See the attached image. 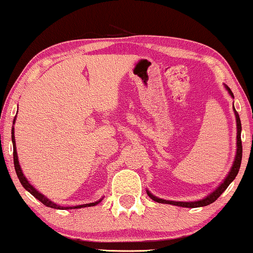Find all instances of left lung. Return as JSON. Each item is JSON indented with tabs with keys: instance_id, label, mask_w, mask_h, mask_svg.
Instances as JSON below:
<instances>
[{
	"instance_id": "obj_1",
	"label": "left lung",
	"mask_w": 253,
	"mask_h": 253,
	"mask_svg": "<svg viewBox=\"0 0 253 253\" xmlns=\"http://www.w3.org/2000/svg\"><path fill=\"white\" fill-rule=\"evenodd\" d=\"M227 89H228L229 94L233 96L234 97V94L230 90L229 87H227ZM235 111V116H236V123H237V152H236V157H235V162H234V165L232 167V169H230V172L227 177L225 179V181L220 184V186L216 188V189L213 191L212 194H210L208 197H205L204 199H201V201H197V202H173V201H165V199H162V198H158L154 196V195L148 193V196L150 197L151 199H154L155 202L157 203H164V204H172V205H176V206H182V208H201V206H206V205H210L212 204L213 202H215L216 199L220 197V195H221L223 191H225L227 188L230 183H232V181L236 177L238 170H240V167H241V162H242V140H241V130H242V126H241V119H240V116H238V113L236 110L234 109Z\"/></svg>"
}]
</instances>
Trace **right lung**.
Masks as SVG:
<instances>
[{"instance_id":"right-lung-1","label":"right lung","mask_w":253,"mask_h":253,"mask_svg":"<svg viewBox=\"0 0 253 253\" xmlns=\"http://www.w3.org/2000/svg\"><path fill=\"white\" fill-rule=\"evenodd\" d=\"M16 122V118L13 119V124H15ZM11 137H12V144H13V164H15V169H16V173H17V176H18V179L20 181L21 186H23L25 189H26L28 193H31L33 196L39 199L42 204L48 206V208H52V209H59V210H71V209H81V208H87V206H95L96 204H98L99 202L102 201V199H99L98 202H95V203H89V204H84V205H78V206H69V208H63V206H58L57 204H55V203H52L51 201H49V199L47 197H44L43 195L39 193V191H37V189L35 188H33L30 184V182L26 180V177L24 176L23 172H21V169L19 166V163H18V156H17V151H16V143H15V133H13V128L11 130Z\"/></svg>"}]
</instances>
